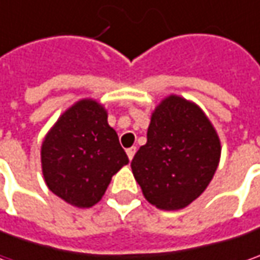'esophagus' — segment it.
<instances>
[{"instance_id": "34e87169", "label": "esophagus", "mask_w": 260, "mask_h": 260, "mask_svg": "<svg viewBox=\"0 0 260 260\" xmlns=\"http://www.w3.org/2000/svg\"><path fill=\"white\" fill-rule=\"evenodd\" d=\"M136 150H137V149H136V147H128V149H127V150H125V152H127V156H128V159H130V160H132V159H133V157H135V155H136Z\"/></svg>"}]
</instances>
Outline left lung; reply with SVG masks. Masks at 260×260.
I'll use <instances>...</instances> for the list:
<instances>
[{"label":"left lung","instance_id":"obj_1","mask_svg":"<svg viewBox=\"0 0 260 260\" xmlns=\"http://www.w3.org/2000/svg\"><path fill=\"white\" fill-rule=\"evenodd\" d=\"M221 146L214 127L192 103L171 95L157 105L147 143L132 160L145 198L160 210H181L204 192Z\"/></svg>","mask_w":260,"mask_h":260}]
</instances>
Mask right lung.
<instances>
[{"label":"right lung","mask_w":260,"mask_h":260,"mask_svg":"<svg viewBox=\"0 0 260 260\" xmlns=\"http://www.w3.org/2000/svg\"><path fill=\"white\" fill-rule=\"evenodd\" d=\"M128 164L107 111L82 100L65 111L42 145V168L49 189L79 208L95 205L113 175Z\"/></svg>","instance_id":"1"}]
</instances>
